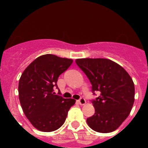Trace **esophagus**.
<instances>
[{
  "instance_id": "1",
  "label": "esophagus",
  "mask_w": 148,
  "mask_h": 148,
  "mask_svg": "<svg viewBox=\"0 0 148 148\" xmlns=\"http://www.w3.org/2000/svg\"><path fill=\"white\" fill-rule=\"evenodd\" d=\"M78 103L81 104V105H84L86 104V100L84 98H81L79 100H78Z\"/></svg>"
}]
</instances>
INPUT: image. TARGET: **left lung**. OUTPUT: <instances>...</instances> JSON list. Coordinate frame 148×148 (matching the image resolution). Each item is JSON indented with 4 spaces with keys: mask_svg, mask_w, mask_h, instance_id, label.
Segmentation results:
<instances>
[{
    "mask_svg": "<svg viewBox=\"0 0 148 148\" xmlns=\"http://www.w3.org/2000/svg\"><path fill=\"white\" fill-rule=\"evenodd\" d=\"M75 62L89 78L93 93L100 92L92 101L95 113L87 119V125L99 133L114 131L133 108L135 87L131 77L122 66L107 58H78Z\"/></svg>",
    "mask_w": 148,
    "mask_h": 148,
    "instance_id": "obj_1",
    "label": "left lung"
}]
</instances>
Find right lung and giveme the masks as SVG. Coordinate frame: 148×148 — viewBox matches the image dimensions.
<instances>
[{"label":"right lung","instance_id":"add662e5","mask_svg":"<svg viewBox=\"0 0 148 148\" xmlns=\"http://www.w3.org/2000/svg\"><path fill=\"white\" fill-rule=\"evenodd\" d=\"M70 58L46 54L34 60L22 73L18 84L21 105L26 117L43 132L58 130L64 123L73 99L56 95L54 87L61 75L73 63Z\"/></svg>","mask_w":148,"mask_h":148}]
</instances>
